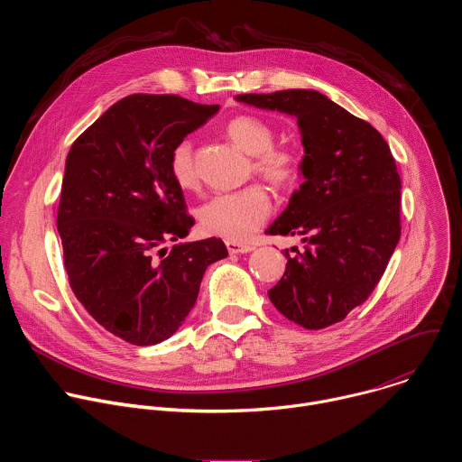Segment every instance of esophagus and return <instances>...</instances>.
Segmentation results:
<instances>
[{
  "instance_id": "esophagus-1",
  "label": "esophagus",
  "mask_w": 462,
  "mask_h": 462,
  "mask_svg": "<svg viewBox=\"0 0 462 462\" xmlns=\"http://www.w3.org/2000/svg\"><path fill=\"white\" fill-rule=\"evenodd\" d=\"M226 248L230 254H246V252L254 250L252 245H243V243H236V241H226Z\"/></svg>"
}]
</instances>
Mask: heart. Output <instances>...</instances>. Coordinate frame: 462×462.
<instances>
[{
	"label": "heart",
	"instance_id": "1",
	"mask_svg": "<svg viewBox=\"0 0 462 462\" xmlns=\"http://www.w3.org/2000/svg\"><path fill=\"white\" fill-rule=\"evenodd\" d=\"M225 134L236 148L252 157V168L276 188H289L298 180L301 159L294 150L276 148L274 127L259 116L239 115L226 122ZM170 173L182 189L197 186L193 166V148L189 141H180L170 155ZM273 203L261 186H248L234 193H223L207 201L197 217L201 228L228 241L245 243L267 221Z\"/></svg>",
	"mask_w": 462,
	"mask_h": 462
}]
</instances>
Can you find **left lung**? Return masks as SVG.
<instances>
[{"label": "left lung", "mask_w": 462, "mask_h": 462, "mask_svg": "<svg viewBox=\"0 0 462 462\" xmlns=\"http://www.w3.org/2000/svg\"><path fill=\"white\" fill-rule=\"evenodd\" d=\"M237 102L298 120L303 182L271 236H300L285 250L283 278L269 291L274 307L305 328L342 321L380 282L401 239V175L387 143L314 89L237 95Z\"/></svg>", "instance_id": "obj_1"}]
</instances>
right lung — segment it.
Listing matches in <instances>:
<instances>
[{
	"label": "right lung",
	"mask_w": 462,
	"mask_h": 462,
	"mask_svg": "<svg viewBox=\"0 0 462 462\" xmlns=\"http://www.w3.org/2000/svg\"><path fill=\"white\" fill-rule=\"evenodd\" d=\"M217 111L177 95H131L65 159L56 226L71 289L106 331L134 346L170 338L208 265L228 255L216 237L179 243L195 221L170 173L171 150Z\"/></svg>",
	"instance_id": "right-lung-1"
}]
</instances>
